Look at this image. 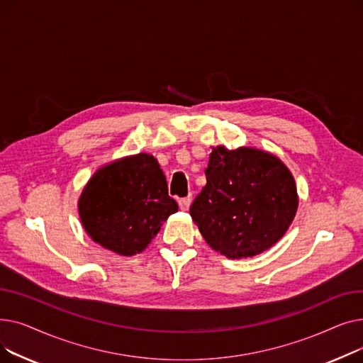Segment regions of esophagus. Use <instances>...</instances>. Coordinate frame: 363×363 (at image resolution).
<instances>
[{"mask_svg":"<svg viewBox=\"0 0 363 363\" xmlns=\"http://www.w3.org/2000/svg\"><path fill=\"white\" fill-rule=\"evenodd\" d=\"M179 207H181V211H188V207H189V204H191V197H184V199H179Z\"/></svg>","mask_w":363,"mask_h":363,"instance_id":"34e87169","label":"esophagus"}]
</instances>
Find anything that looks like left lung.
Masks as SVG:
<instances>
[{
	"mask_svg": "<svg viewBox=\"0 0 363 363\" xmlns=\"http://www.w3.org/2000/svg\"><path fill=\"white\" fill-rule=\"evenodd\" d=\"M206 185L189 215L207 244L231 259L272 247L297 212V189L285 164L255 148H213Z\"/></svg>",
	"mask_w": 363,
	"mask_h": 363,
	"instance_id": "obj_1",
	"label": "left lung"
}]
</instances>
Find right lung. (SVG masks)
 Segmentation results:
<instances>
[{
	"label": "right lung",
	"mask_w": 363,
	"mask_h": 363,
	"mask_svg": "<svg viewBox=\"0 0 363 363\" xmlns=\"http://www.w3.org/2000/svg\"><path fill=\"white\" fill-rule=\"evenodd\" d=\"M175 212L178 203L167 194L163 170L145 152L97 170L79 200L89 237L122 256L141 253Z\"/></svg>",
	"instance_id": "1"
}]
</instances>
